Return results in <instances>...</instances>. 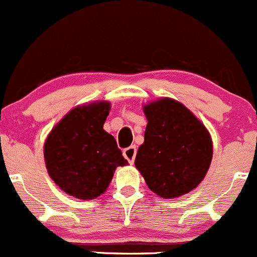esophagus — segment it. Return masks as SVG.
<instances>
[{
    "label": "esophagus",
    "mask_w": 257,
    "mask_h": 257,
    "mask_svg": "<svg viewBox=\"0 0 257 257\" xmlns=\"http://www.w3.org/2000/svg\"><path fill=\"white\" fill-rule=\"evenodd\" d=\"M123 156L130 164H134L136 156V146H130L123 150Z\"/></svg>",
    "instance_id": "34e87169"
}]
</instances>
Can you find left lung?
Masks as SVG:
<instances>
[{"label":"left lung","mask_w":257,"mask_h":257,"mask_svg":"<svg viewBox=\"0 0 257 257\" xmlns=\"http://www.w3.org/2000/svg\"><path fill=\"white\" fill-rule=\"evenodd\" d=\"M145 141L135 165L148 187L163 198L194 189L208 172L212 140L203 123L179 102L163 98L144 107Z\"/></svg>","instance_id":"8db88e82"}]
</instances>
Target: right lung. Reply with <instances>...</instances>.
Here are the masks:
<instances>
[{"label": "right lung", "mask_w": 257, "mask_h": 257, "mask_svg": "<svg viewBox=\"0 0 257 257\" xmlns=\"http://www.w3.org/2000/svg\"><path fill=\"white\" fill-rule=\"evenodd\" d=\"M108 113V102L75 107L46 139L49 175L78 199H93L106 192L116 168L127 164L113 136L103 130Z\"/></svg>", "instance_id": "right-lung-1"}]
</instances>
